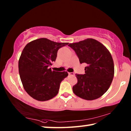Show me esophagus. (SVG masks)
Masks as SVG:
<instances>
[{
	"label": "esophagus",
	"mask_w": 131,
	"mask_h": 131,
	"mask_svg": "<svg viewBox=\"0 0 131 131\" xmlns=\"http://www.w3.org/2000/svg\"><path fill=\"white\" fill-rule=\"evenodd\" d=\"M68 74L69 75V76H74V73L73 72H70V73H68Z\"/></svg>",
	"instance_id": "1"
}]
</instances>
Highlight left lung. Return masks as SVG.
I'll return each instance as SVG.
<instances>
[{"label": "left lung", "mask_w": 131, "mask_h": 131, "mask_svg": "<svg viewBox=\"0 0 131 131\" xmlns=\"http://www.w3.org/2000/svg\"><path fill=\"white\" fill-rule=\"evenodd\" d=\"M68 46L76 52L80 63L87 65L85 74H76L77 83L73 87V91L85 100L99 98L107 91L114 77V62L110 52L93 39Z\"/></svg>", "instance_id": "obj_1"}]
</instances>
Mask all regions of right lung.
Masks as SVG:
<instances>
[{
	"label": "right lung",
	"instance_id": "obj_1",
	"mask_svg": "<svg viewBox=\"0 0 131 131\" xmlns=\"http://www.w3.org/2000/svg\"><path fill=\"white\" fill-rule=\"evenodd\" d=\"M68 44L40 38L24 47L18 62L19 73L24 89L34 99L46 101L58 94L68 73L52 71L49 66L56 60L58 50Z\"/></svg>",
	"mask_w": 131,
	"mask_h": 131
}]
</instances>
